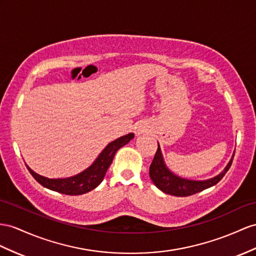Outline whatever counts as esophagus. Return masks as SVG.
Segmentation results:
<instances>
[{
  "label": "esophagus",
  "instance_id": "34e87169",
  "mask_svg": "<svg viewBox=\"0 0 256 256\" xmlns=\"http://www.w3.org/2000/svg\"><path fill=\"white\" fill-rule=\"evenodd\" d=\"M142 128H137V130H136V134H137V135L142 134Z\"/></svg>",
  "mask_w": 256,
  "mask_h": 256
}]
</instances>
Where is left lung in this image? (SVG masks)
I'll return each instance as SVG.
<instances>
[{
  "label": "left lung",
  "mask_w": 256,
  "mask_h": 256,
  "mask_svg": "<svg viewBox=\"0 0 256 256\" xmlns=\"http://www.w3.org/2000/svg\"><path fill=\"white\" fill-rule=\"evenodd\" d=\"M232 160L234 158L228 163V166H226L224 171L214 178L202 182L189 180L185 178H180L178 176H176L172 172L168 171L164 164V162H163L160 146L158 144V149H156L154 160L149 168V176L154 182V184L158 187L161 192L175 196H188L218 184V182L224 178L229 168H230Z\"/></svg>",
  "instance_id": "left-lung-1"
}]
</instances>
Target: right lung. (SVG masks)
Returning a JSON list of instances; mask_svg holds the SVG:
<instances>
[{"label": "right lung", "instance_id": "right-lung-1", "mask_svg": "<svg viewBox=\"0 0 256 256\" xmlns=\"http://www.w3.org/2000/svg\"><path fill=\"white\" fill-rule=\"evenodd\" d=\"M134 134L130 133L126 136H122L114 142H111L109 145L102 150V152L98 156L96 161L92 164L88 168L85 170L82 173L76 176H72L69 178H48L43 176L36 174V172L27 166L30 174L34 176V180L41 184L43 187L50 189L60 194H70V196H78L86 194L90 190H93L98 185L102 182L104 174H106L108 168L112 163L114 156L116 152L121 147L133 140Z\"/></svg>", "mask_w": 256, "mask_h": 256}]
</instances>
